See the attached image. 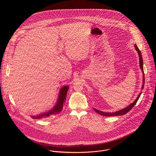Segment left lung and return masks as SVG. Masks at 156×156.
I'll use <instances>...</instances> for the list:
<instances>
[{
	"mask_svg": "<svg viewBox=\"0 0 156 156\" xmlns=\"http://www.w3.org/2000/svg\"><path fill=\"white\" fill-rule=\"evenodd\" d=\"M134 47L136 50L137 51L138 55H139V67L140 68L142 72L143 73V85L142 86V89H144V83H145V77H144V68H143V59H142V55L140 53V51L139 50V48L137 47V45L134 44ZM141 95V92L138 95V97H137V98L134 100L133 103L130 104V105H129L128 106H127L126 108L122 109L120 111H118L114 112H106L101 111L99 110H97L95 108H93V109L97 113H98V114H100V115L102 116H117V115H124L126 113H127L128 112L130 111L133 108L134 106L136 105V103H137L138 99L139 98L140 96Z\"/></svg>",
	"mask_w": 156,
	"mask_h": 156,
	"instance_id": "left-lung-1",
	"label": "left lung"
}]
</instances>
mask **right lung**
<instances>
[{
  "label": "right lung",
  "mask_w": 156,
  "mask_h": 156,
  "mask_svg": "<svg viewBox=\"0 0 156 156\" xmlns=\"http://www.w3.org/2000/svg\"><path fill=\"white\" fill-rule=\"evenodd\" d=\"M68 86H64L60 89L59 92V95L58 97V100L56 103L53 106L52 109L44 112L43 113L39 114L37 116H30L33 119H44L49 118L50 116L55 115L58 113H59L62 111L63 106L64 103H66V98H67V91L68 90Z\"/></svg>",
  "instance_id": "add662e5"
}]
</instances>
